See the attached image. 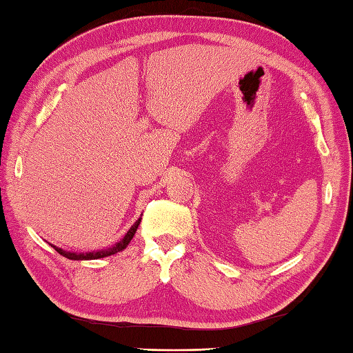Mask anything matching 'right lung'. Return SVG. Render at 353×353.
Segmentation results:
<instances>
[{
    "label": "right lung",
    "mask_w": 353,
    "mask_h": 353,
    "mask_svg": "<svg viewBox=\"0 0 353 353\" xmlns=\"http://www.w3.org/2000/svg\"><path fill=\"white\" fill-rule=\"evenodd\" d=\"M139 223H141V219H138V221L134 223L133 226L129 229V232H127V234L124 235V238L121 239V241L114 244L112 247H108V249H101V250H97V252H86V253H76V252H66V250L61 249V247H56V245H52V244H51V247H54V250H56L57 253H61L62 256L68 258V259H74V261H89V259L106 258V256H110V254H115V253H118V252L124 250L125 247L129 245V243L132 241L133 235L137 234V229H138V226H139Z\"/></svg>",
    "instance_id": "obj_1"
}]
</instances>
